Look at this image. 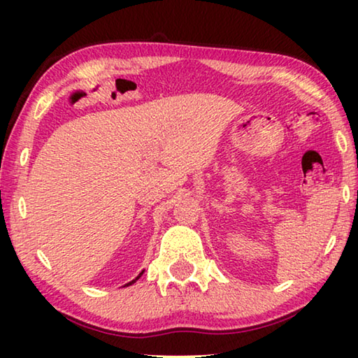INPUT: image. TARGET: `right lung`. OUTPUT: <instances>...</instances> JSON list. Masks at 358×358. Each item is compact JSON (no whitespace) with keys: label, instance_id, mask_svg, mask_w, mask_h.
<instances>
[{"label":"right lung","instance_id":"obj_1","mask_svg":"<svg viewBox=\"0 0 358 358\" xmlns=\"http://www.w3.org/2000/svg\"><path fill=\"white\" fill-rule=\"evenodd\" d=\"M143 271H145V270H142V271H141V273H138V276H137V278H136V280H132V281H129V282H128V284H126V286H131V284H134V282H136V281H137V280H138V278H141V276H142V275H143Z\"/></svg>","mask_w":358,"mask_h":358}]
</instances>
